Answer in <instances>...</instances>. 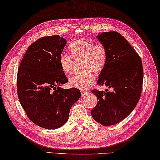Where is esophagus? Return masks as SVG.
<instances>
[{
  "label": "esophagus",
  "mask_w": 160,
  "mask_h": 160,
  "mask_svg": "<svg viewBox=\"0 0 160 160\" xmlns=\"http://www.w3.org/2000/svg\"><path fill=\"white\" fill-rule=\"evenodd\" d=\"M81 96H82V97H84V96L85 95H87V93H88V92H86V91H81Z\"/></svg>",
  "instance_id": "34e87169"
}]
</instances>
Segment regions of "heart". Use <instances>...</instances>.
I'll list each match as a JSON object with an SVG mask.
<instances>
[{
	"label": "heart",
	"mask_w": 160,
	"mask_h": 160,
	"mask_svg": "<svg viewBox=\"0 0 160 160\" xmlns=\"http://www.w3.org/2000/svg\"><path fill=\"white\" fill-rule=\"evenodd\" d=\"M70 55L62 53L60 56L59 64L65 74L70 75L73 72L74 61L82 60L81 74H74L69 79V84L72 88L86 90L95 82V78L91 72L99 73L103 70L107 62V52L103 44L77 39L69 46Z\"/></svg>",
	"instance_id": "heart-1"
}]
</instances>
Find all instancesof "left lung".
Masks as SVG:
<instances>
[{
  "label": "left lung",
  "instance_id": "1",
  "mask_svg": "<svg viewBox=\"0 0 160 160\" xmlns=\"http://www.w3.org/2000/svg\"><path fill=\"white\" fill-rule=\"evenodd\" d=\"M96 38L107 52L106 65L97 84L111 90H92L98 101L91 115L107 127L122 121L136 107L142 90L143 71L139 56L120 33L101 32Z\"/></svg>",
  "mask_w": 160,
  "mask_h": 160
}]
</instances>
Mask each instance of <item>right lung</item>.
<instances>
[{
	"label": "right lung",
	"mask_w": 160,
	"mask_h": 160,
	"mask_svg": "<svg viewBox=\"0 0 160 160\" xmlns=\"http://www.w3.org/2000/svg\"><path fill=\"white\" fill-rule=\"evenodd\" d=\"M66 44L59 35L40 38L28 48L18 69L20 104L28 118L45 129L65 124L72 106L81 95L77 88H61L68 81L59 64Z\"/></svg>",
	"instance_id": "1"
}]
</instances>
